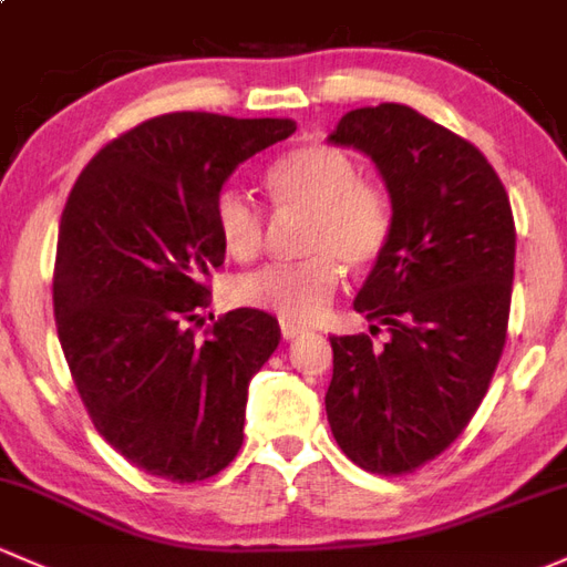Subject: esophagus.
<instances>
[{"label":"esophagus","instance_id":"obj_1","mask_svg":"<svg viewBox=\"0 0 567 567\" xmlns=\"http://www.w3.org/2000/svg\"><path fill=\"white\" fill-rule=\"evenodd\" d=\"M306 332H308V327L295 324V321H281L284 340H295V338H300V334H306Z\"/></svg>","mask_w":567,"mask_h":567}]
</instances>
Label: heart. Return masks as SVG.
<instances>
[{
  "label": "heart",
  "mask_w": 567,
  "mask_h": 567,
  "mask_svg": "<svg viewBox=\"0 0 567 567\" xmlns=\"http://www.w3.org/2000/svg\"><path fill=\"white\" fill-rule=\"evenodd\" d=\"M267 188L278 208L308 213L302 254L295 265H265L233 281V300L278 313L313 319L343 276V265L364 270L381 257L392 233V208L379 186L359 181V167L324 143L297 145L267 169ZM216 233L229 257L254 259L265 237V218L240 188L218 192Z\"/></svg>",
  "instance_id": "b5f03b06"
}]
</instances>
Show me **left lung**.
<instances>
[{"instance_id":"left-lung-1","label":"left lung","mask_w":567,"mask_h":567,"mask_svg":"<svg viewBox=\"0 0 567 567\" xmlns=\"http://www.w3.org/2000/svg\"><path fill=\"white\" fill-rule=\"evenodd\" d=\"M368 156L392 233L354 310L389 332L330 338L327 419L351 462L400 476L456 441L501 362L514 284L508 194L467 140L408 105L357 107L330 137Z\"/></svg>"}]
</instances>
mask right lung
<instances>
[{"instance_id": "obj_1", "label": "right lung", "mask_w": 567, "mask_h": 567, "mask_svg": "<svg viewBox=\"0 0 567 567\" xmlns=\"http://www.w3.org/2000/svg\"><path fill=\"white\" fill-rule=\"evenodd\" d=\"M291 118L167 113L86 164L59 224V343L96 432L151 473L203 481L243 446L248 383L281 343L265 310L237 308L194 338L205 278L224 265L216 197L286 140Z\"/></svg>"}]
</instances>
